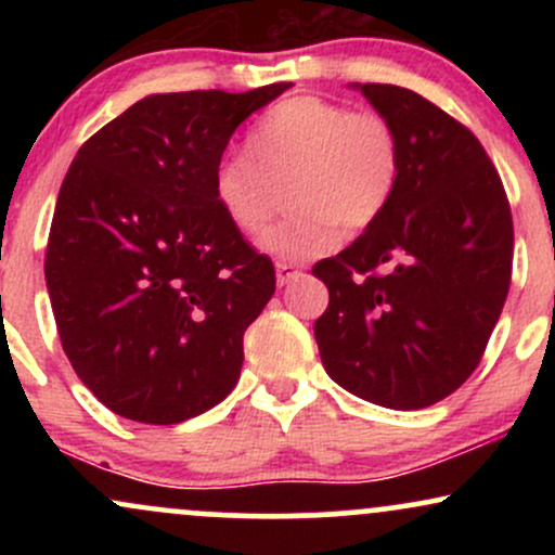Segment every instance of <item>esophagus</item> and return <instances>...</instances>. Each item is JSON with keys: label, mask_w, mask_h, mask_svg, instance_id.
Masks as SVG:
<instances>
[{"label": "esophagus", "mask_w": 555, "mask_h": 555, "mask_svg": "<svg viewBox=\"0 0 555 555\" xmlns=\"http://www.w3.org/2000/svg\"><path fill=\"white\" fill-rule=\"evenodd\" d=\"M302 276V271L297 269V266L292 263H276V284L279 286H286L289 282H295V279Z\"/></svg>", "instance_id": "34e87169"}]
</instances>
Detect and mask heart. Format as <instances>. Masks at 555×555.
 <instances>
[{"instance_id":"1","label":"heart","mask_w":555,"mask_h":555,"mask_svg":"<svg viewBox=\"0 0 555 555\" xmlns=\"http://www.w3.org/2000/svg\"><path fill=\"white\" fill-rule=\"evenodd\" d=\"M245 156L214 169V201L242 234L269 221L279 190L289 216L266 229L258 247L279 260L326 256L344 234L384 216L401 180V140L378 112H352L318 95L271 106L247 132Z\"/></svg>"}]
</instances>
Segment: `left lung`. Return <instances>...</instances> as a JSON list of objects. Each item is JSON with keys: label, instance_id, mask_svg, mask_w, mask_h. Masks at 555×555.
Masks as SVG:
<instances>
[{"label": "left lung", "instance_id": "left-lung-1", "mask_svg": "<svg viewBox=\"0 0 555 555\" xmlns=\"http://www.w3.org/2000/svg\"><path fill=\"white\" fill-rule=\"evenodd\" d=\"M352 88L399 132L401 180L373 227L313 266L328 286L318 352L354 397L423 410L473 375L499 323L512 282V208L467 127L410 88Z\"/></svg>", "mask_w": 555, "mask_h": 555}]
</instances>
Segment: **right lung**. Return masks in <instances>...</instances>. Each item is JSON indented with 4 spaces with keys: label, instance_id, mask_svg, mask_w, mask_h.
Masks as SVG:
<instances>
[{
    "label": "right lung",
    "instance_id": "obj_1",
    "mask_svg": "<svg viewBox=\"0 0 555 555\" xmlns=\"http://www.w3.org/2000/svg\"><path fill=\"white\" fill-rule=\"evenodd\" d=\"M286 88L151 93L73 158L43 273L69 365L117 415L175 425L237 386L276 273L216 206L214 169Z\"/></svg>",
    "mask_w": 555,
    "mask_h": 555
}]
</instances>
